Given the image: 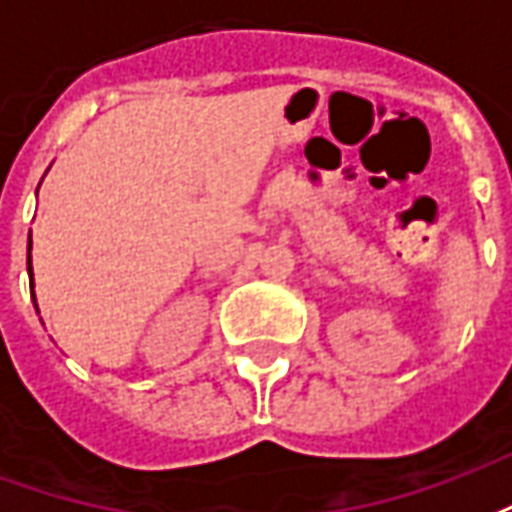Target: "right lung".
Returning <instances> with one entry per match:
<instances>
[{"mask_svg":"<svg viewBox=\"0 0 512 512\" xmlns=\"http://www.w3.org/2000/svg\"><path fill=\"white\" fill-rule=\"evenodd\" d=\"M29 249H32V238H29ZM27 266H29V260H27ZM29 274H32V266H29Z\"/></svg>","mask_w":512,"mask_h":512,"instance_id":"1","label":"right lung"}]
</instances>
